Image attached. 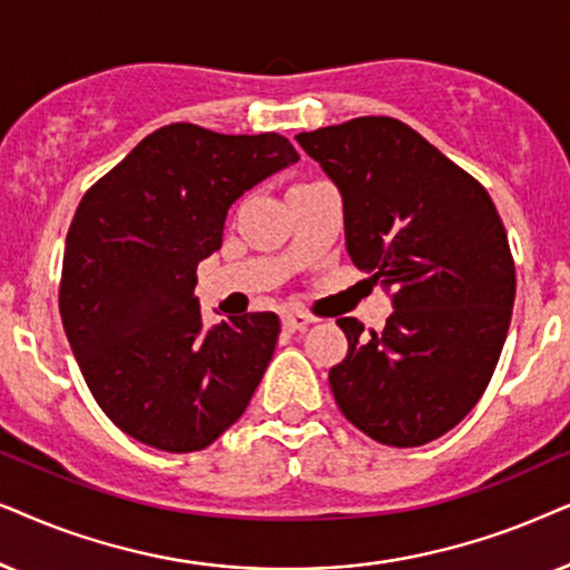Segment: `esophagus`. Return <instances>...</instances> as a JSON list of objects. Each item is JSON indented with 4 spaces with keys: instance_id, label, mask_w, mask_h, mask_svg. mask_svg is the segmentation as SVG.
Segmentation results:
<instances>
[{
    "instance_id": "34e87169",
    "label": "esophagus",
    "mask_w": 570,
    "mask_h": 570,
    "mask_svg": "<svg viewBox=\"0 0 570 570\" xmlns=\"http://www.w3.org/2000/svg\"><path fill=\"white\" fill-rule=\"evenodd\" d=\"M281 323H284L286 331H305L307 325L315 323V317L307 313H297V309H294V313H286L284 317H281Z\"/></svg>"
}]
</instances>
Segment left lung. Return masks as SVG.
<instances>
[{"instance_id":"left-lung-1","label":"left lung","mask_w":570,"mask_h":570,"mask_svg":"<svg viewBox=\"0 0 570 570\" xmlns=\"http://www.w3.org/2000/svg\"><path fill=\"white\" fill-rule=\"evenodd\" d=\"M297 142L338 187L352 263L393 292L383 331L336 321L348 352L328 373L333 399L377 443H430L482 399L511 325L515 268L495 203L393 117H356Z\"/></svg>"}]
</instances>
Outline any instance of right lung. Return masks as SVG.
<instances>
[{"instance_id":"obj_1","label":"right lung","mask_w":570,"mask_h":570,"mask_svg":"<svg viewBox=\"0 0 570 570\" xmlns=\"http://www.w3.org/2000/svg\"><path fill=\"white\" fill-rule=\"evenodd\" d=\"M297 161L284 135L177 121L82 195L67 232L59 313L96 404L121 432L193 453L245 414L281 323L247 313L203 328L197 263L222 247L232 203Z\"/></svg>"}]
</instances>
